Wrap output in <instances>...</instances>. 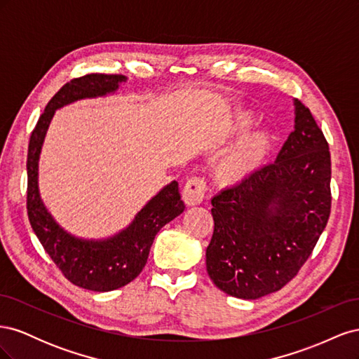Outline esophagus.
Masks as SVG:
<instances>
[{"instance_id":"34e87169","label":"esophagus","mask_w":359,"mask_h":359,"mask_svg":"<svg viewBox=\"0 0 359 359\" xmlns=\"http://www.w3.org/2000/svg\"><path fill=\"white\" fill-rule=\"evenodd\" d=\"M206 190H208L206 180L202 177H193L187 181V184L182 189V199L189 206L198 205L203 201Z\"/></svg>"}]
</instances>
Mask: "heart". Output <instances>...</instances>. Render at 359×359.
<instances>
[{
    "mask_svg": "<svg viewBox=\"0 0 359 359\" xmlns=\"http://www.w3.org/2000/svg\"><path fill=\"white\" fill-rule=\"evenodd\" d=\"M252 124L253 116L250 114H240L236 116L235 126L238 132H244ZM269 149L271 135L266 130H257L245 135L217 165V180L226 186H238L247 181L264 165Z\"/></svg>",
    "mask_w": 359,
    "mask_h": 359,
    "instance_id": "1",
    "label": "heart"
}]
</instances>
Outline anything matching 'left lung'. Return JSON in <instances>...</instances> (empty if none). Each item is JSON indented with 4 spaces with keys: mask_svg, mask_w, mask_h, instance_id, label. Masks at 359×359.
<instances>
[{
    "mask_svg": "<svg viewBox=\"0 0 359 359\" xmlns=\"http://www.w3.org/2000/svg\"><path fill=\"white\" fill-rule=\"evenodd\" d=\"M331 154L307 106L274 163L211 199L214 232L206 271L235 298L286 286L307 262L331 214Z\"/></svg>",
    "mask_w": 359,
    "mask_h": 359,
    "instance_id": "obj_1",
    "label": "left lung"
}]
</instances>
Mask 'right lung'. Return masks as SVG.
<instances>
[{
	"label": "right lung",
	"instance_id": "right-lung-1",
	"mask_svg": "<svg viewBox=\"0 0 359 359\" xmlns=\"http://www.w3.org/2000/svg\"><path fill=\"white\" fill-rule=\"evenodd\" d=\"M124 81L123 74L91 73L67 82L40 115L28 145L27 210L32 231L70 283L94 292L115 290L135 280L142 273L157 232L186 208L180 196L178 182L172 181L137 212L127 229L109 240L86 241L62 231L40 199L39 156L53 112L86 97L114 93Z\"/></svg>",
	"mask_w": 359,
	"mask_h": 359
}]
</instances>
